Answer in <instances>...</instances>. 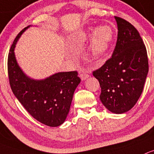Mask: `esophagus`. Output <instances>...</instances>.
<instances>
[{"instance_id":"esophagus-1","label":"esophagus","mask_w":154,"mask_h":154,"mask_svg":"<svg viewBox=\"0 0 154 154\" xmlns=\"http://www.w3.org/2000/svg\"><path fill=\"white\" fill-rule=\"evenodd\" d=\"M89 77V74L86 72H82L80 73V78L82 79V80H85L86 79H88Z\"/></svg>"}]
</instances>
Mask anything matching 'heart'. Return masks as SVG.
Masks as SVG:
<instances>
[{
    "label": "heart",
    "instance_id": "obj_1",
    "mask_svg": "<svg viewBox=\"0 0 154 154\" xmlns=\"http://www.w3.org/2000/svg\"><path fill=\"white\" fill-rule=\"evenodd\" d=\"M91 33L89 34L90 35ZM113 38V30L108 25L99 26L94 31L90 46V53L94 58L103 56L108 50Z\"/></svg>",
    "mask_w": 154,
    "mask_h": 154
}]
</instances>
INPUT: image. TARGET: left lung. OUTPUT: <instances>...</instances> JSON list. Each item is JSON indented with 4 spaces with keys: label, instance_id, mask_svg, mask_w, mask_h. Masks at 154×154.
<instances>
[{
    "label": "left lung",
    "instance_id": "8db88e82",
    "mask_svg": "<svg viewBox=\"0 0 154 154\" xmlns=\"http://www.w3.org/2000/svg\"><path fill=\"white\" fill-rule=\"evenodd\" d=\"M118 34L112 56L93 75L101 87L100 100L114 113L131 110L143 91L148 58L143 40L130 22L114 16Z\"/></svg>",
    "mask_w": 154,
    "mask_h": 154
}]
</instances>
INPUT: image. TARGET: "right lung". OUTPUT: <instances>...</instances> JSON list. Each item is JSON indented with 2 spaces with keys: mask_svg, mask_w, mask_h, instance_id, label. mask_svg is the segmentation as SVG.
Listing matches in <instances>:
<instances>
[{
  "mask_svg": "<svg viewBox=\"0 0 154 154\" xmlns=\"http://www.w3.org/2000/svg\"><path fill=\"white\" fill-rule=\"evenodd\" d=\"M25 27L18 33L7 60L9 85L15 97L32 116L42 124L57 127L65 121L74 91L80 83L77 71L58 72L44 80L29 79L17 64L14 48Z\"/></svg>",
  "mask_w": 154,
  "mask_h": 154,
  "instance_id": "right-lung-1",
  "label": "right lung"
}]
</instances>
